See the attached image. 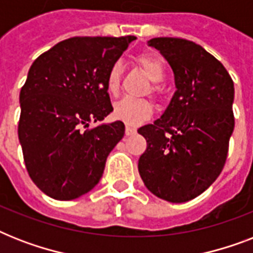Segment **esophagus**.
<instances>
[{
    "mask_svg": "<svg viewBox=\"0 0 253 253\" xmlns=\"http://www.w3.org/2000/svg\"><path fill=\"white\" fill-rule=\"evenodd\" d=\"M125 132H126L127 136H130V135L136 134V128H135V127H131V126H126V131H125Z\"/></svg>",
    "mask_w": 253,
    "mask_h": 253,
    "instance_id": "34e87169",
    "label": "esophagus"
}]
</instances>
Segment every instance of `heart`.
<instances>
[{
  "label": "heart",
  "instance_id": "obj_1",
  "mask_svg": "<svg viewBox=\"0 0 253 253\" xmlns=\"http://www.w3.org/2000/svg\"><path fill=\"white\" fill-rule=\"evenodd\" d=\"M138 64L142 67L147 77L152 83H159L164 79V64L160 57L151 55V53H142L136 57ZM123 65L121 61H115L109 68L106 76V89L110 94H117L121 86ZM154 91H158V87H154ZM154 113L152 103L147 99H138L132 97H123L118 102L114 103L113 115L115 118L122 121L130 126H138L140 123L150 118Z\"/></svg>",
  "mask_w": 253,
  "mask_h": 253
}]
</instances>
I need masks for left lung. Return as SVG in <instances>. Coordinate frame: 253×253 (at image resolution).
<instances>
[{"label":"left lung","mask_w":253,"mask_h":253,"mask_svg":"<svg viewBox=\"0 0 253 253\" xmlns=\"http://www.w3.org/2000/svg\"><path fill=\"white\" fill-rule=\"evenodd\" d=\"M174 75L166 111L138 132L147 140L138 169L152 194L173 204L204 193L226 163L235 121L234 83L222 63L200 44L181 38H154Z\"/></svg>","instance_id":"left-lung-1"}]
</instances>
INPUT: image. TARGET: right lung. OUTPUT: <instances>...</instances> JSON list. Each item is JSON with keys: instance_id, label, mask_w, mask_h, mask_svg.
<instances>
[{"instance_id": "obj_1", "label": "right lung", "mask_w": 253, "mask_h": 253, "mask_svg": "<svg viewBox=\"0 0 253 253\" xmlns=\"http://www.w3.org/2000/svg\"><path fill=\"white\" fill-rule=\"evenodd\" d=\"M135 37H76L30 67L19 94L18 138L31 180L51 198H79L98 184L125 135L121 121L87 130L113 111L106 76Z\"/></svg>"}]
</instances>
